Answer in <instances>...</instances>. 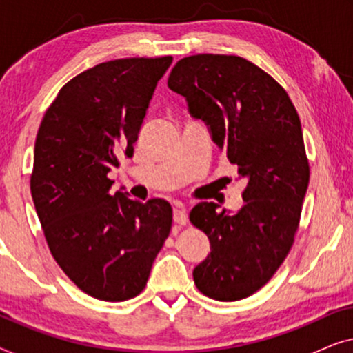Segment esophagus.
<instances>
[{
    "label": "esophagus",
    "mask_w": 353,
    "mask_h": 353,
    "mask_svg": "<svg viewBox=\"0 0 353 353\" xmlns=\"http://www.w3.org/2000/svg\"><path fill=\"white\" fill-rule=\"evenodd\" d=\"M173 221L178 225H186L188 223V214L183 204H176L173 209Z\"/></svg>",
    "instance_id": "obj_1"
}]
</instances>
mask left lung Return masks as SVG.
<instances>
[{"label": "left lung", "mask_w": 353, "mask_h": 353, "mask_svg": "<svg viewBox=\"0 0 353 353\" xmlns=\"http://www.w3.org/2000/svg\"><path fill=\"white\" fill-rule=\"evenodd\" d=\"M167 83L248 180L236 214L215 202L192 207L191 223L210 241L192 278L215 301L249 297L284 262L301 220L310 180L301 119L283 86L239 56L183 57Z\"/></svg>", "instance_id": "8db88e82"}]
</instances>
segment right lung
Masks as SVG:
<instances>
[{
  "label": "right lung",
  "instance_id": "obj_1",
  "mask_svg": "<svg viewBox=\"0 0 353 353\" xmlns=\"http://www.w3.org/2000/svg\"><path fill=\"white\" fill-rule=\"evenodd\" d=\"M172 61L128 57L81 72L62 86L38 128L30 191L48 248L77 288L99 301L138 296L170 233L167 201L112 194L108 173L133 156Z\"/></svg>",
  "mask_w": 353,
  "mask_h": 353
}]
</instances>
